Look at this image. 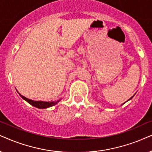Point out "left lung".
I'll return each mask as SVG.
<instances>
[{
    "mask_svg": "<svg viewBox=\"0 0 152 152\" xmlns=\"http://www.w3.org/2000/svg\"><path fill=\"white\" fill-rule=\"evenodd\" d=\"M133 96H132V97H131V98H130V99H129V100H130V99H132V98H133Z\"/></svg>",
    "mask_w": 152,
    "mask_h": 152,
    "instance_id": "8db88e82",
    "label": "left lung"
}]
</instances>
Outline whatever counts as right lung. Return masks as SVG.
I'll return each mask as SVG.
<instances>
[{"label":"right lung","mask_w":152,"mask_h":152,"mask_svg":"<svg viewBox=\"0 0 152 152\" xmlns=\"http://www.w3.org/2000/svg\"><path fill=\"white\" fill-rule=\"evenodd\" d=\"M19 95L24 100H26L28 103H29L30 105H32V106H35V107H36V108H49V107L55 106V105L56 104H58L60 101L59 100V101H57V102H41V101H33V100L29 99L26 98V97H25V96H22L21 94H19Z\"/></svg>","instance_id":"1"}]
</instances>
